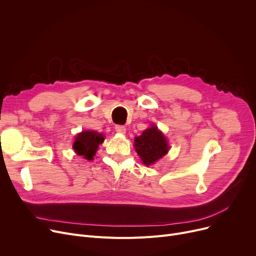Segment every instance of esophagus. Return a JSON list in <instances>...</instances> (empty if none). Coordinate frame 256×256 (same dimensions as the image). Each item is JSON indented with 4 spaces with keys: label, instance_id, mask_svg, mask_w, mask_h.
<instances>
[{
    "label": "esophagus",
    "instance_id": "obj_1",
    "mask_svg": "<svg viewBox=\"0 0 256 256\" xmlns=\"http://www.w3.org/2000/svg\"><path fill=\"white\" fill-rule=\"evenodd\" d=\"M115 130H116V132H119V134H126V126H115Z\"/></svg>",
    "mask_w": 256,
    "mask_h": 256
}]
</instances>
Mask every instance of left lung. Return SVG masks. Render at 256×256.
<instances>
[{
  "mask_svg": "<svg viewBox=\"0 0 256 256\" xmlns=\"http://www.w3.org/2000/svg\"><path fill=\"white\" fill-rule=\"evenodd\" d=\"M134 142L138 156L146 166L154 164L169 152V145L164 134L154 124L145 130L141 136L136 137Z\"/></svg>",
  "mask_w": 256,
  "mask_h": 256,
  "instance_id": "left-lung-1",
  "label": "left lung"
}]
</instances>
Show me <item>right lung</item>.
<instances>
[{
	"label": "right lung",
	"mask_w": 256,
	"mask_h": 256,
	"mask_svg": "<svg viewBox=\"0 0 256 256\" xmlns=\"http://www.w3.org/2000/svg\"><path fill=\"white\" fill-rule=\"evenodd\" d=\"M104 138L102 134H100L94 130H85L78 134L72 148L76 154L78 156H84L86 160H93L96 156L98 145L104 142Z\"/></svg>",
	"instance_id": "1"
}]
</instances>
